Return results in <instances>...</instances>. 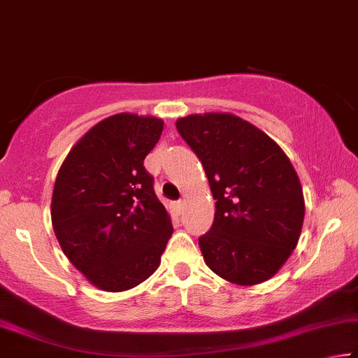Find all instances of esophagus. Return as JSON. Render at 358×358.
Instances as JSON below:
<instances>
[{
  "label": "esophagus",
  "instance_id": "34e87169",
  "mask_svg": "<svg viewBox=\"0 0 358 358\" xmlns=\"http://www.w3.org/2000/svg\"><path fill=\"white\" fill-rule=\"evenodd\" d=\"M174 206H176V211H178V214H180L184 211V200H178Z\"/></svg>",
  "mask_w": 358,
  "mask_h": 358
}]
</instances>
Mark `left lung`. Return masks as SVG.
Instances as JSON below:
<instances>
[{
	"instance_id": "8db88e82",
	"label": "left lung",
	"mask_w": 358,
	"mask_h": 358,
	"mask_svg": "<svg viewBox=\"0 0 358 358\" xmlns=\"http://www.w3.org/2000/svg\"><path fill=\"white\" fill-rule=\"evenodd\" d=\"M205 168L216 213L198 238L205 262L236 285L273 277L298 245L304 196L293 164L256 126L230 113L176 123Z\"/></svg>"
}]
</instances>
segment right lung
<instances>
[{"label":"right lung","mask_w":358,"mask_h":358,"mask_svg":"<svg viewBox=\"0 0 358 358\" xmlns=\"http://www.w3.org/2000/svg\"><path fill=\"white\" fill-rule=\"evenodd\" d=\"M162 131L160 118L113 115L87 131L59 169L54 232L70 262L101 289L124 291L147 280L173 235L144 166Z\"/></svg>","instance_id":"right-lung-1"}]
</instances>
